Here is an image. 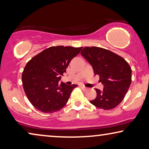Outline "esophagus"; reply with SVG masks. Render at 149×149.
Masks as SVG:
<instances>
[{
  "label": "esophagus",
  "mask_w": 149,
  "mask_h": 149,
  "mask_svg": "<svg viewBox=\"0 0 149 149\" xmlns=\"http://www.w3.org/2000/svg\"><path fill=\"white\" fill-rule=\"evenodd\" d=\"M81 88H82V89H83V90H85V91H86V90H87V88L86 87H85L84 85H81L80 86Z\"/></svg>",
  "instance_id": "1"
}]
</instances>
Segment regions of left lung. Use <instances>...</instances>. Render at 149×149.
I'll return each mask as SVG.
<instances>
[{
  "mask_svg": "<svg viewBox=\"0 0 149 149\" xmlns=\"http://www.w3.org/2000/svg\"><path fill=\"white\" fill-rule=\"evenodd\" d=\"M98 74L104 89H95L96 97L90 103L104 110H111L123 100L132 82V69L119 55L97 47H85L81 52Z\"/></svg>",
  "mask_w": 149,
  "mask_h": 149,
  "instance_id": "left-lung-1",
  "label": "left lung"
}]
</instances>
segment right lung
<instances>
[{"mask_svg":"<svg viewBox=\"0 0 149 149\" xmlns=\"http://www.w3.org/2000/svg\"><path fill=\"white\" fill-rule=\"evenodd\" d=\"M83 47H50L33 57L22 72V84L32 105L45 113H54L66 104L74 87L59 83L71 60Z\"/></svg>","mask_w":149,"mask_h":149,"instance_id":"right-lung-1","label":"right lung"}]
</instances>
